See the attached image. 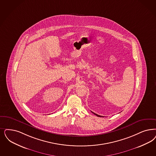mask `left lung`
Masks as SVG:
<instances>
[{
    "label": "left lung",
    "mask_w": 156,
    "mask_h": 156,
    "mask_svg": "<svg viewBox=\"0 0 156 156\" xmlns=\"http://www.w3.org/2000/svg\"><path fill=\"white\" fill-rule=\"evenodd\" d=\"M92 112L93 113H94L95 115H96V116H98V117H104V116H100V115H97V114H96V113H94V112Z\"/></svg>",
    "instance_id": "8db88e82"
}]
</instances>
